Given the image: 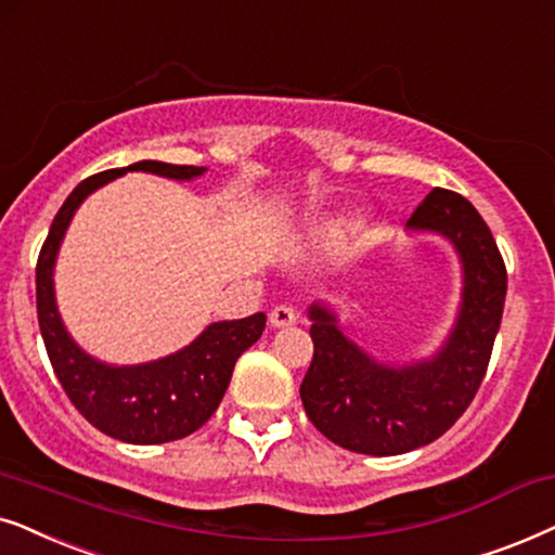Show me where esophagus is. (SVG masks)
Here are the masks:
<instances>
[{"label": "esophagus", "mask_w": 555, "mask_h": 555, "mask_svg": "<svg viewBox=\"0 0 555 555\" xmlns=\"http://www.w3.org/2000/svg\"><path fill=\"white\" fill-rule=\"evenodd\" d=\"M297 320H299V312H297V309H294L292 305H279V307H273L271 314H269L271 327H276V330L292 327V324H297Z\"/></svg>", "instance_id": "1"}]
</instances>
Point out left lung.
<instances>
[{"label": "left lung", "mask_w": 555, "mask_h": 555, "mask_svg": "<svg viewBox=\"0 0 555 555\" xmlns=\"http://www.w3.org/2000/svg\"><path fill=\"white\" fill-rule=\"evenodd\" d=\"M405 225L444 235L462 263L460 314L431 358L378 363L343 335L330 307H309L314 358L301 403L324 437L358 454H405L449 431L482 386L505 307V261L467 197L434 188Z\"/></svg>", "instance_id": "1"}]
</instances>
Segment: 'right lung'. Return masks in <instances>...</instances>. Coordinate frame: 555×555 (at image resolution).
<instances>
[{
  "label": "right lung",
  "instance_id": "right-lung-1",
  "mask_svg": "<svg viewBox=\"0 0 555 555\" xmlns=\"http://www.w3.org/2000/svg\"><path fill=\"white\" fill-rule=\"evenodd\" d=\"M127 172L192 180L201 177L205 167L144 159L121 169H106L80 182L57 210L37 258V322L46 339L50 365L70 403L88 424L127 444H165L190 437L216 413L231 383L235 360L261 337L266 314L212 322L188 347L142 365H106L78 347L55 305V258L80 203L93 190Z\"/></svg>",
  "mask_w": 555,
  "mask_h": 555
}]
</instances>
